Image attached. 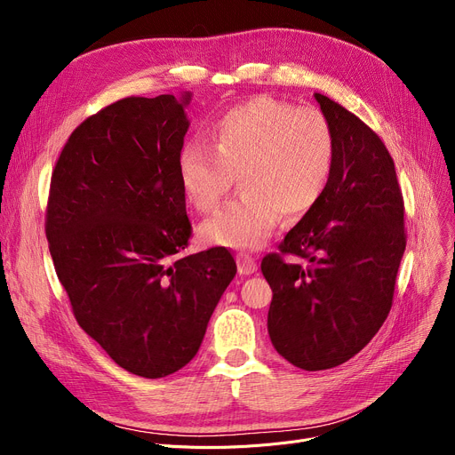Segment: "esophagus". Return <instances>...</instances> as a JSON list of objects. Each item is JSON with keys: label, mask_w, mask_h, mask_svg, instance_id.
Returning <instances> with one entry per match:
<instances>
[{"label": "esophagus", "mask_w": 455, "mask_h": 455, "mask_svg": "<svg viewBox=\"0 0 455 455\" xmlns=\"http://www.w3.org/2000/svg\"><path fill=\"white\" fill-rule=\"evenodd\" d=\"M237 269L242 275H252L258 269V264L249 252H240L237 254Z\"/></svg>", "instance_id": "esophagus-1"}]
</instances>
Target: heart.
<instances>
[{
	"label": "heart",
	"instance_id": "1",
	"mask_svg": "<svg viewBox=\"0 0 455 455\" xmlns=\"http://www.w3.org/2000/svg\"><path fill=\"white\" fill-rule=\"evenodd\" d=\"M336 158V132L319 108L259 95L215 119L208 146L186 143L179 180L188 201L208 213L237 175L243 191L203 225L201 235L213 245L259 249L282 213L295 220L317 206Z\"/></svg>",
	"mask_w": 455,
	"mask_h": 455
}]
</instances>
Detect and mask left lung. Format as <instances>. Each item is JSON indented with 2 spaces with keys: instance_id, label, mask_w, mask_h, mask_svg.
<instances>
[{
  "instance_id": "left-lung-1",
  "label": "left lung",
  "mask_w": 455,
  "mask_h": 455,
  "mask_svg": "<svg viewBox=\"0 0 455 455\" xmlns=\"http://www.w3.org/2000/svg\"><path fill=\"white\" fill-rule=\"evenodd\" d=\"M315 100L336 132V167L323 199L285 234L280 252L261 259L273 290L271 343L304 371L338 367L376 336L405 251L402 191L384 141L339 103L323 93Z\"/></svg>"
}]
</instances>
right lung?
Returning <instances> with one entry per match:
<instances>
[{"instance_id":"right-lung-1","label":"right lung","mask_w":455,"mask_h":455,"mask_svg":"<svg viewBox=\"0 0 455 455\" xmlns=\"http://www.w3.org/2000/svg\"><path fill=\"white\" fill-rule=\"evenodd\" d=\"M180 100H119L71 132L52 175L45 235L79 326L112 360L164 378L194 360L235 261L225 247L177 256L191 223L179 180Z\"/></svg>"}]
</instances>
